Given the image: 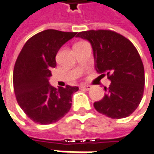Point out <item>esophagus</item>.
Segmentation results:
<instances>
[{
    "mask_svg": "<svg viewBox=\"0 0 154 154\" xmlns=\"http://www.w3.org/2000/svg\"><path fill=\"white\" fill-rule=\"evenodd\" d=\"M81 88L82 89H85V90H89V89L92 88V86H90V85H82Z\"/></svg>",
    "mask_w": 154,
    "mask_h": 154,
    "instance_id": "obj_1",
    "label": "esophagus"
}]
</instances>
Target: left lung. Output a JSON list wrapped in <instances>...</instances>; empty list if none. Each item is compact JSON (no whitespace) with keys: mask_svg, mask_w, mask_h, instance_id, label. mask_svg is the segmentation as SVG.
<instances>
[{"mask_svg":"<svg viewBox=\"0 0 154 154\" xmlns=\"http://www.w3.org/2000/svg\"><path fill=\"white\" fill-rule=\"evenodd\" d=\"M77 36L89 42L96 72L111 81L103 98L94 103L95 110L112 119L130 116L138 107L145 85L144 66L135 46L112 30H88Z\"/></svg>","mask_w":154,"mask_h":154,"instance_id":"1","label":"left lung"}]
</instances>
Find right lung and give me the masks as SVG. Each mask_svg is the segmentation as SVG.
Returning a JSON list of instances; mask_svg holds the SVG:
<instances>
[{"label": "right lung", "mask_w": 154, "mask_h": 154, "mask_svg": "<svg viewBox=\"0 0 154 154\" xmlns=\"http://www.w3.org/2000/svg\"><path fill=\"white\" fill-rule=\"evenodd\" d=\"M76 35L46 29L29 38L19 54L14 70V92L19 106L35 123H55L71 109L72 94L78 87L56 88L48 81L58 51Z\"/></svg>", "instance_id": "obj_1"}]
</instances>
